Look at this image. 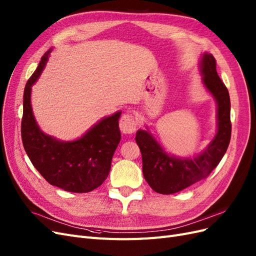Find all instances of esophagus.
Here are the masks:
<instances>
[{
  "instance_id": "obj_1",
  "label": "esophagus",
  "mask_w": 256,
  "mask_h": 256,
  "mask_svg": "<svg viewBox=\"0 0 256 256\" xmlns=\"http://www.w3.org/2000/svg\"><path fill=\"white\" fill-rule=\"evenodd\" d=\"M138 122L134 118V115L131 112H127L122 116L120 120V128L122 134H134L136 130Z\"/></svg>"
}]
</instances>
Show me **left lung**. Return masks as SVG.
I'll return each instance as SVG.
<instances>
[{
	"instance_id": "left-lung-1",
	"label": "left lung",
	"mask_w": 256,
	"mask_h": 256,
	"mask_svg": "<svg viewBox=\"0 0 256 256\" xmlns=\"http://www.w3.org/2000/svg\"><path fill=\"white\" fill-rule=\"evenodd\" d=\"M202 83L216 104V132L206 148L193 157L168 154L150 131L138 130L143 175L150 188L161 194H173L206 178L223 158L230 140V100L228 90L216 70L212 54L204 52L200 60Z\"/></svg>"
}]
</instances>
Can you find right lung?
<instances>
[{"label":"right lung","instance_id":"obj_1","mask_svg":"<svg viewBox=\"0 0 256 256\" xmlns=\"http://www.w3.org/2000/svg\"><path fill=\"white\" fill-rule=\"evenodd\" d=\"M52 50L44 53L26 85L22 143L30 162L50 184L69 192H90L102 184L110 173L112 157L120 141L118 120L122 112L102 118L74 141H62L44 134L34 118L30 92Z\"/></svg>","mask_w":256,"mask_h":256}]
</instances>
